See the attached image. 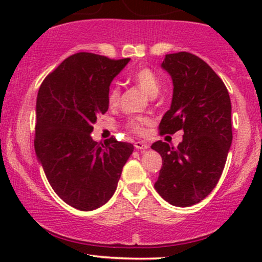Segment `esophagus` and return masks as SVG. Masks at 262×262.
Here are the masks:
<instances>
[{"instance_id":"obj_1","label":"esophagus","mask_w":262,"mask_h":262,"mask_svg":"<svg viewBox=\"0 0 262 262\" xmlns=\"http://www.w3.org/2000/svg\"><path fill=\"white\" fill-rule=\"evenodd\" d=\"M150 146V144L146 141H137L135 143V148L138 149V150H144V149H148Z\"/></svg>"}]
</instances>
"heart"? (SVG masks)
<instances>
[{
  "mask_svg": "<svg viewBox=\"0 0 262 262\" xmlns=\"http://www.w3.org/2000/svg\"><path fill=\"white\" fill-rule=\"evenodd\" d=\"M131 80L149 96H156L157 93L160 92L161 85L159 78H157L156 75L154 74L151 70L148 69V68H143V69L135 71V73L131 75ZM120 93V87L118 84H114L113 87L110 89L108 103L111 106H116L117 103L119 102ZM146 123H148V120H146L145 118L136 117L131 118V119L127 121V126L130 127L132 131L139 132V134H141V132H143V126H144Z\"/></svg>",
  "mask_w": 262,
  "mask_h": 262,
  "instance_id": "1",
  "label": "heart"
}]
</instances>
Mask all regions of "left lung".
Segmentation results:
<instances>
[{
    "mask_svg": "<svg viewBox=\"0 0 262 262\" xmlns=\"http://www.w3.org/2000/svg\"><path fill=\"white\" fill-rule=\"evenodd\" d=\"M161 67L174 88L160 134L184 130V137L178 148L162 141L151 145L162 157L155 189L171 205L187 207L206 198L223 173L232 141L230 96L209 64L192 53L166 55Z\"/></svg>",
    "mask_w": 262,
    "mask_h": 262,
    "instance_id": "8db88e82",
    "label": "left lung"
}]
</instances>
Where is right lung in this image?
I'll list each match as a JSON object with an SVG mask.
<instances>
[{"label":"right lung","mask_w":262,"mask_h":262,"mask_svg":"<svg viewBox=\"0 0 262 262\" xmlns=\"http://www.w3.org/2000/svg\"><path fill=\"white\" fill-rule=\"evenodd\" d=\"M128 62L75 53L39 88L35 154L53 191L77 210L92 211L108 202L134 151L130 143L113 137L94 142L91 136L99 114L108 110L111 82Z\"/></svg>","instance_id":"right-lung-1"}]
</instances>
